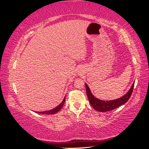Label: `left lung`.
I'll return each mask as SVG.
<instances>
[{"mask_svg":"<svg viewBox=\"0 0 149 149\" xmlns=\"http://www.w3.org/2000/svg\"><path fill=\"white\" fill-rule=\"evenodd\" d=\"M85 86L89 101L90 104H91V105L93 106V107L94 108V109L97 110V111L107 112L116 109V108L124 104L129 100V98L131 96L132 94L134 83L132 85L131 88L129 89V92L126 94H125L124 96L118 99V100L109 101H105L98 100V99H97L93 95L89 87L88 86V85L86 84H85Z\"/></svg>","mask_w":149,"mask_h":149,"instance_id":"1","label":"left lung"}]
</instances>
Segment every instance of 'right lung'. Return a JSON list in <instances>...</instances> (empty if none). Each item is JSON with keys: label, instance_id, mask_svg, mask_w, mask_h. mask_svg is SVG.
I'll use <instances>...</instances> for the list:
<instances>
[{"label": "right lung", "instance_id": "right-lung-1", "mask_svg": "<svg viewBox=\"0 0 149 149\" xmlns=\"http://www.w3.org/2000/svg\"><path fill=\"white\" fill-rule=\"evenodd\" d=\"M65 102V97L64 98L63 101H62V102L60 104L59 106H58L54 108L53 109H52L50 111H43V112H38V113H40V114H55L56 113V112H58L59 111L61 110V108L63 107V106L64 105V103Z\"/></svg>", "mask_w": 149, "mask_h": 149}]
</instances>
